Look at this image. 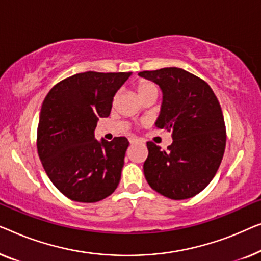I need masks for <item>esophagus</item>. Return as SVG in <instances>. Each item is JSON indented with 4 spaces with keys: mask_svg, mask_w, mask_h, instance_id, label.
Returning a JSON list of instances; mask_svg holds the SVG:
<instances>
[{
    "mask_svg": "<svg viewBox=\"0 0 261 261\" xmlns=\"http://www.w3.org/2000/svg\"><path fill=\"white\" fill-rule=\"evenodd\" d=\"M129 142H130V144H131V145L137 144V143H139L138 139H135V138H130V139H129Z\"/></svg>",
    "mask_w": 261,
    "mask_h": 261,
    "instance_id": "esophagus-1",
    "label": "esophagus"
}]
</instances>
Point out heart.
Returning <instances> with one entry per match:
<instances>
[{
  "label": "heart",
  "instance_id": "obj_1",
  "mask_svg": "<svg viewBox=\"0 0 261 261\" xmlns=\"http://www.w3.org/2000/svg\"><path fill=\"white\" fill-rule=\"evenodd\" d=\"M136 92H137L139 98H143L148 94H157V87L155 84L148 82V80H139L136 84Z\"/></svg>",
  "mask_w": 261,
  "mask_h": 261
}]
</instances>
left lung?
<instances>
[{"instance_id": "left-lung-1", "label": "left lung", "mask_w": 261, "mask_h": 261, "mask_svg": "<svg viewBox=\"0 0 261 261\" xmlns=\"http://www.w3.org/2000/svg\"><path fill=\"white\" fill-rule=\"evenodd\" d=\"M138 75L161 87L163 100L155 124L172 132L166 151L146 143V181L169 199L195 196L211 183L225 152L226 126L218 98L204 80L182 68L143 71Z\"/></svg>"}]
</instances>
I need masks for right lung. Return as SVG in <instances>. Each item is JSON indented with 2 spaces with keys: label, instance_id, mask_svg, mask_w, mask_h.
<instances>
[{
  "label": "right lung",
  "instance_id": "right-lung-1",
  "mask_svg": "<svg viewBox=\"0 0 261 261\" xmlns=\"http://www.w3.org/2000/svg\"><path fill=\"white\" fill-rule=\"evenodd\" d=\"M131 72L78 73L46 95L38 125V153L50 181L76 202H98L120 181L129 141L94 138L99 118L109 117L113 97Z\"/></svg>",
  "mask_w": 261,
  "mask_h": 261
}]
</instances>
